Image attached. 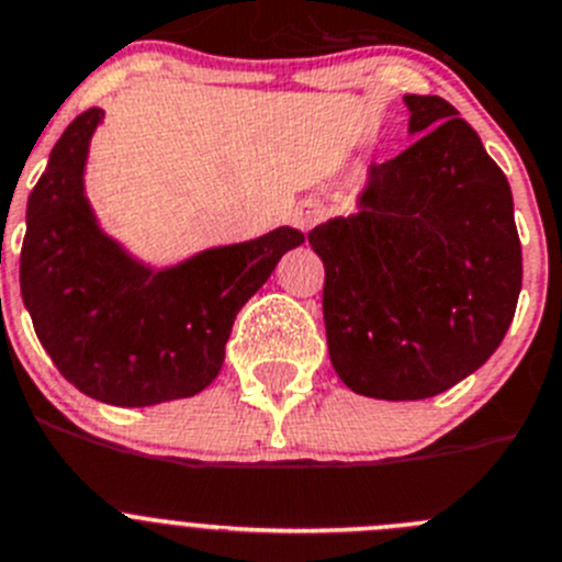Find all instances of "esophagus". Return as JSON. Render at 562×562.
<instances>
[{
    "instance_id": "34e87169",
    "label": "esophagus",
    "mask_w": 562,
    "mask_h": 562,
    "mask_svg": "<svg viewBox=\"0 0 562 562\" xmlns=\"http://www.w3.org/2000/svg\"><path fill=\"white\" fill-rule=\"evenodd\" d=\"M324 213H327V210H324L322 202H313V199L311 202H302L296 210H293V227L307 233V229H313L318 222H322Z\"/></svg>"
}]
</instances>
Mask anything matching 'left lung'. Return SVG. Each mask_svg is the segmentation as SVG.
Listing matches in <instances>:
<instances>
[{
    "label": "left lung",
    "instance_id": "8db88e82",
    "mask_svg": "<svg viewBox=\"0 0 562 562\" xmlns=\"http://www.w3.org/2000/svg\"><path fill=\"white\" fill-rule=\"evenodd\" d=\"M418 135L371 162L355 213L311 229L335 374L360 396L429 400L499 349L521 293L510 182L440 97L407 93Z\"/></svg>",
    "mask_w": 562,
    "mask_h": 562
}]
</instances>
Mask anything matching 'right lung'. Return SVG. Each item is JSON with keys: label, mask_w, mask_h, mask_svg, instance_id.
<instances>
[{"label": "right lung", "mask_w": 562, "mask_h": 562, "mask_svg": "<svg viewBox=\"0 0 562 562\" xmlns=\"http://www.w3.org/2000/svg\"><path fill=\"white\" fill-rule=\"evenodd\" d=\"M102 122V108L77 115L30 193L21 299L52 363L86 396L115 407L188 400L216 380L238 311L305 235L277 227L146 263L104 233L86 193Z\"/></svg>", "instance_id": "add662e5"}]
</instances>
